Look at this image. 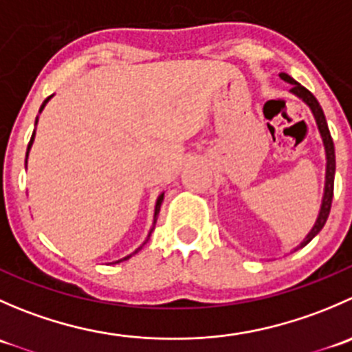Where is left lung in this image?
<instances>
[{
  "label": "left lung",
  "mask_w": 352,
  "mask_h": 352,
  "mask_svg": "<svg viewBox=\"0 0 352 352\" xmlns=\"http://www.w3.org/2000/svg\"><path fill=\"white\" fill-rule=\"evenodd\" d=\"M279 76H281L283 80L287 81V83L291 85V90H289L291 94L296 95L298 98H301V100H303L305 104L310 107L311 113H314V117H315V122H317V126H318V131H320L322 141H324V146H325V158H327V168H325V189H324V197H322L320 211H318L317 221H315L314 228L310 230V233L305 236V240L300 243V247H298V248H301V247H305V245H307L308 242H311L315 235H318V233H320V230L324 228L325 221H327V218H329L330 206H332V197H333L336 150H333V141H332V136H330V131H329V126H327V120H325L324 110H322L317 98L314 97V94H311V91H308L305 87H301V85L298 83V81H294L293 78L289 76V74L281 73Z\"/></svg>",
  "instance_id": "8db88e82"
}]
</instances>
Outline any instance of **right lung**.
<instances>
[{
    "mask_svg": "<svg viewBox=\"0 0 352 352\" xmlns=\"http://www.w3.org/2000/svg\"><path fill=\"white\" fill-rule=\"evenodd\" d=\"M51 97H52V95H51ZM51 97H47V98H45V100H44V104H42V105H41V110H38V112H42V109H44V107H45V104H47V102H49V100H51ZM35 124H37V119H35ZM34 136H35V131H34V134H32V138H30V143H28V150H27V156H28V151H30V146H32V143H34ZM162 202H163V192H162V194H160V196H158V199H156V204H155V218H153V228H155V223H156V218H158V212H160V206H162ZM153 228H151V230H150V233H148V239H150V235H151V232H153ZM148 239H146V242H148ZM146 242H144V243H146ZM144 243H143V245H144ZM143 245H141V247H140V248H138V250H134V252H133V254H129V255H127V257L120 258V261H116V264H119V262H122V261H127V258H131V257H133V255H134V254H138V252H140V250H141V248H143Z\"/></svg>",
    "mask_w": 352,
    "mask_h": 352,
    "instance_id": "obj_1",
    "label": "right lung"
}]
</instances>
